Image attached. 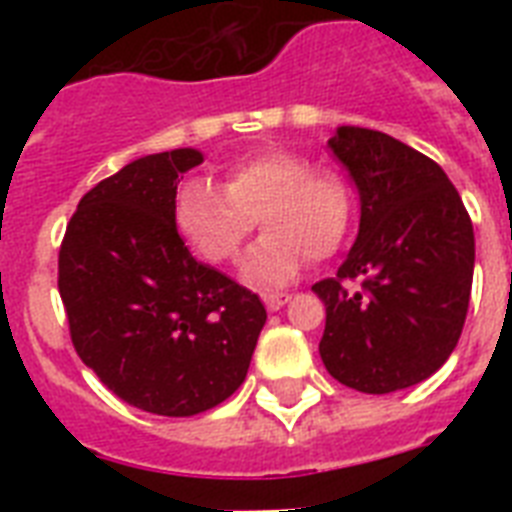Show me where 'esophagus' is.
I'll return each mask as SVG.
<instances>
[{"label": "esophagus", "mask_w": 512, "mask_h": 512, "mask_svg": "<svg viewBox=\"0 0 512 512\" xmlns=\"http://www.w3.org/2000/svg\"><path fill=\"white\" fill-rule=\"evenodd\" d=\"M289 300H292L289 292H268V295H263V303L268 311H279L281 305H287Z\"/></svg>", "instance_id": "1"}]
</instances>
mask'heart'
<instances>
[{
  "label": "heart",
  "instance_id": "b5f03b06",
  "mask_svg": "<svg viewBox=\"0 0 512 512\" xmlns=\"http://www.w3.org/2000/svg\"><path fill=\"white\" fill-rule=\"evenodd\" d=\"M350 217L348 180L292 151H263L233 162L223 188L191 177L172 204L177 233L209 265L231 263L260 223L265 236L249 249L244 276L263 287L295 279L305 260L319 263L335 255Z\"/></svg>",
  "mask_w": 512,
  "mask_h": 512
}]
</instances>
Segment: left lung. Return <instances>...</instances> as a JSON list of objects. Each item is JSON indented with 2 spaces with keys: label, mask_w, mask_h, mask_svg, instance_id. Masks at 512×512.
<instances>
[{
  "label": "left lung",
  "mask_w": 512,
  "mask_h": 512,
  "mask_svg": "<svg viewBox=\"0 0 512 512\" xmlns=\"http://www.w3.org/2000/svg\"><path fill=\"white\" fill-rule=\"evenodd\" d=\"M329 148L356 183L361 223L335 279L313 284L327 305L321 361L361 393L412 388L444 366L462 335L473 223L446 172L401 140L337 127ZM356 278L362 289L350 290Z\"/></svg>",
  "instance_id": "left-lung-1"
}]
</instances>
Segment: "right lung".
<instances>
[{
	"instance_id": "right-lung-1",
	"label": "right lung",
	"mask_w": 512,
	"mask_h": 512,
	"mask_svg": "<svg viewBox=\"0 0 512 512\" xmlns=\"http://www.w3.org/2000/svg\"><path fill=\"white\" fill-rule=\"evenodd\" d=\"M196 148L135 159L87 191L58 255L76 353L143 412L191 417L247 377L265 305L188 252L172 220Z\"/></svg>"
}]
</instances>
